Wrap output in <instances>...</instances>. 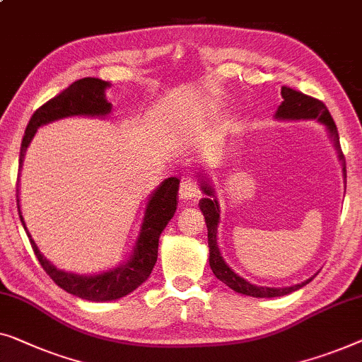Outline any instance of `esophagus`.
<instances>
[{
    "instance_id": "obj_1",
    "label": "esophagus",
    "mask_w": 362,
    "mask_h": 362,
    "mask_svg": "<svg viewBox=\"0 0 362 362\" xmlns=\"http://www.w3.org/2000/svg\"><path fill=\"white\" fill-rule=\"evenodd\" d=\"M197 192H199V187H197V182L194 181V180H186L181 182V186H180V196H181V199L182 201H187V199H192V197H196L197 196Z\"/></svg>"
}]
</instances>
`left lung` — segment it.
<instances>
[{"label":"left lung","instance_id":"1","mask_svg":"<svg viewBox=\"0 0 362 362\" xmlns=\"http://www.w3.org/2000/svg\"><path fill=\"white\" fill-rule=\"evenodd\" d=\"M281 96L284 101L281 103V106L277 107L274 117L277 120H317L325 125L327 132L329 134V139L334 145V148L338 151V158L341 161L343 166V177L346 180V163H344V156L341 151V146H339V135L337 130V125L333 122L332 114L328 112L327 106L322 101H318L315 98L307 96L300 91L292 90V88L282 86L281 88ZM201 176V175H199ZM201 189L206 194V197H202L199 201V207L204 214V218H206L207 223V238H209V264H211V269L218 281H222L223 284H227L230 289L238 292V294L250 296V297H281L287 296L291 292L298 291L300 287L308 284L310 279L300 282V284L289 286V287H266V286H256L251 284L237 274L230 266L225 263L222 253L218 250L217 243V228L220 222V207L218 201L216 199V191L212 189V186L209 185V180L206 176H201Z\"/></svg>","mask_w":362,"mask_h":362}]
</instances>
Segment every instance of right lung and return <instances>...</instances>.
Wrapping results in <instances>:
<instances>
[{
  "label": "right lung",
  "mask_w": 362,
  "mask_h": 362,
  "mask_svg": "<svg viewBox=\"0 0 362 362\" xmlns=\"http://www.w3.org/2000/svg\"><path fill=\"white\" fill-rule=\"evenodd\" d=\"M109 86H111V83L99 80V78H81V80L71 83L59 96L52 98L44 106H40L33 114L28 127H25L23 144H21L19 168H23L25 150H28L30 140L34 139L35 132L42 125L75 116H109L112 109V104L107 103L106 99V90ZM177 189H180V180L176 176H171L151 192L148 202L145 206L142 225H140V232L137 240H135L132 253L117 268L98 272V274H76V272L59 269L57 266L52 264L40 253L39 246L30 237L23 212H21L19 191L18 211L21 223H23L25 233H28L34 253L37 256L42 268L52 277V281L66 291L68 294L91 302H107L125 297L148 279L151 271H153L156 258H158L160 235L176 212Z\"/></svg>",
  "instance_id": "1"
}]
</instances>
